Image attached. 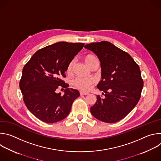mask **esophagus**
I'll use <instances>...</instances> for the list:
<instances>
[{
	"instance_id": "obj_1",
	"label": "esophagus",
	"mask_w": 161,
	"mask_h": 161,
	"mask_svg": "<svg viewBox=\"0 0 161 161\" xmlns=\"http://www.w3.org/2000/svg\"><path fill=\"white\" fill-rule=\"evenodd\" d=\"M80 93V95H81V96H83V95H88V94H89L88 92H83V91H81Z\"/></svg>"
}]
</instances>
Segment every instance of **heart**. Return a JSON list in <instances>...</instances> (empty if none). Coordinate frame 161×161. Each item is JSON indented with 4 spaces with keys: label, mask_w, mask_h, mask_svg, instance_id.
Segmentation results:
<instances>
[{
    "label": "heart",
    "mask_w": 161,
    "mask_h": 161,
    "mask_svg": "<svg viewBox=\"0 0 161 161\" xmlns=\"http://www.w3.org/2000/svg\"><path fill=\"white\" fill-rule=\"evenodd\" d=\"M85 61L86 64L90 67L96 61H97V58L92 55H88L85 57ZM74 66V60H71L67 67L66 72L67 74H71L73 71ZM94 83V80L92 78H76L73 81V85L78 88L82 90H89Z\"/></svg>",
    "instance_id": "obj_1"
}]
</instances>
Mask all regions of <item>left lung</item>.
Here are the masks:
<instances>
[{"label": "left lung", "mask_w": 161, "mask_h": 161, "mask_svg": "<svg viewBox=\"0 0 161 161\" xmlns=\"http://www.w3.org/2000/svg\"><path fill=\"white\" fill-rule=\"evenodd\" d=\"M85 48L93 52L101 62L102 80L97 87L104 92L105 96H97L90 112L102 122H119L140 99L143 86L140 69L129 53L109 42H92Z\"/></svg>", "instance_id": "1"}]
</instances>
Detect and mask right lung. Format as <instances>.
Instances as JSON below:
<instances>
[{
  "mask_svg": "<svg viewBox=\"0 0 161 161\" xmlns=\"http://www.w3.org/2000/svg\"><path fill=\"white\" fill-rule=\"evenodd\" d=\"M82 42H58L37 51L25 65L19 81L24 101L35 117L46 123H55L69 113L73 101L80 96L62 80L67 67L83 48ZM65 87L64 94L56 92Z\"/></svg>",
  "mask_w": 161,
  "mask_h": 161,
  "instance_id": "1",
  "label": "right lung"
}]
</instances>
